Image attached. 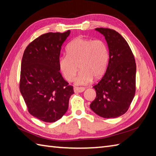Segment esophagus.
Listing matches in <instances>:
<instances>
[{"mask_svg":"<svg viewBox=\"0 0 156 156\" xmlns=\"http://www.w3.org/2000/svg\"><path fill=\"white\" fill-rule=\"evenodd\" d=\"M85 90V88L83 87H75L74 88V90L75 92H84Z\"/></svg>","mask_w":156,"mask_h":156,"instance_id":"esophagus-1","label":"esophagus"}]
</instances>
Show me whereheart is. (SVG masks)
I'll use <instances>...</instances> for the list:
<instances>
[{
  "instance_id": "heart-1",
  "label": "heart",
  "mask_w": 156,
  "mask_h": 156,
  "mask_svg": "<svg viewBox=\"0 0 156 156\" xmlns=\"http://www.w3.org/2000/svg\"><path fill=\"white\" fill-rule=\"evenodd\" d=\"M66 51L67 54L58 58L59 70L66 80L72 81L79 68L81 72L75 79L76 84H88L93 77L99 78L105 74L109 51L104 41L77 37L69 43Z\"/></svg>"
}]
</instances>
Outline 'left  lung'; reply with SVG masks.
<instances>
[{
  "label": "left lung",
  "instance_id": "1",
  "mask_svg": "<svg viewBox=\"0 0 156 156\" xmlns=\"http://www.w3.org/2000/svg\"><path fill=\"white\" fill-rule=\"evenodd\" d=\"M105 37L109 60L103 77L94 85L97 97L90 107L103 118H116L127 111L135 93L136 64L127 42L118 32L97 28Z\"/></svg>",
  "mask_w": 156,
  "mask_h": 156
}]
</instances>
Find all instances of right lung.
Here are the masks:
<instances>
[{
  "instance_id": "add662e5",
  "label": "right lung",
  "mask_w": 156,
  "mask_h": 156,
  "mask_svg": "<svg viewBox=\"0 0 156 156\" xmlns=\"http://www.w3.org/2000/svg\"><path fill=\"white\" fill-rule=\"evenodd\" d=\"M69 34L68 30L43 34L28 45L23 55L20 92L29 113L44 122L62 118L74 93L58 66L62 45Z\"/></svg>"
}]
</instances>
